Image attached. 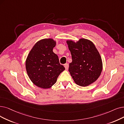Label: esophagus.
<instances>
[{"mask_svg": "<svg viewBox=\"0 0 124 124\" xmlns=\"http://www.w3.org/2000/svg\"><path fill=\"white\" fill-rule=\"evenodd\" d=\"M64 67H65V69H68V67H69V65H68V64H67V63H66V64H64Z\"/></svg>", "mask_w": 124, "mask_h": 124, "instance_id": "obj_1", "label": "esophagus"}]
</instances>
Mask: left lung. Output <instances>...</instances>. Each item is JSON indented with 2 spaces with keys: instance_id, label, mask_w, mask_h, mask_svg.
<instances>
[{
  "instance_id": "1",
  "label": "left lung",
  "mask_w": 124,
  "mask_h": 124,
  "mask_svg": "<svg viewBox=\"0 0 124 124\" xmlns=\"http://www.w3.org/2000/svg\"><path fill=\"white\" fill-rule=\"evenodd\" d=\"M66 43L72 59L68 70L75 83L87 87L94 83L100 77L103 64L93 42L82 38L77 42L67 40Z\"/></svg>"
}]
</instances>
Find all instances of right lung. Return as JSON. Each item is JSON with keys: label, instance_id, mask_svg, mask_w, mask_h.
Instances as JSON below:
<instances>
[{"label": "right lung", "instance_id": "obj_1", "mask_svg": "<svg viewBox=\"0 0 124 124\" xmlns=\"http://www.w3.org/2000/svg\"><path fill=\"white\" fill-rule=\"evenodd\" d=\"M56 45V40L53 39H40L34 45L26 58L27 73L31 81L39 88H51L65 70L53 51Z\"/></svg>", "mask_w": 124, "mask_h": 124}]
</instances>
